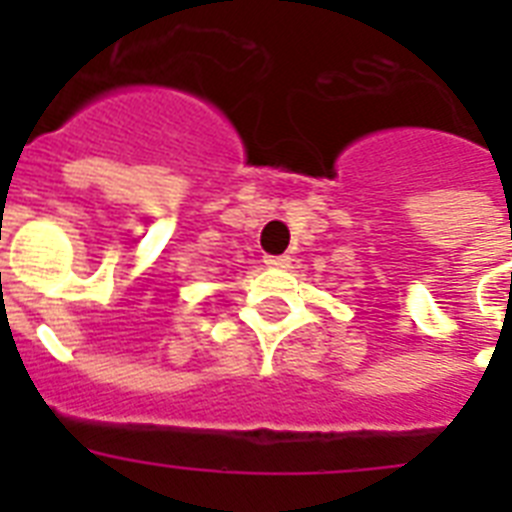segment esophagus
Returning a JSON list of instances; mask_svg holds the SVG:
<instances>
[{
	"mask_svg": "<svg viewBox=\"0 0 512 512\" xmlns=\"http://www.w3.org/2000/svg\"><path fill=\"white\" fill-rule=\"evenodd\" d=\"M266 266H274V269H287L289 264H292V259H289L287 253L284 256H266Z\"/></svg>",
	"mask_w": 512,
	"mask_h": 512,
	"instance_id": "obj_1",
	"label": "esophagus"
}]
</instances>
